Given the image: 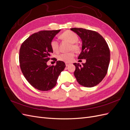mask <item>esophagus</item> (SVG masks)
Wrapping results in <instances>:
<instances>
[{
	"instance_id": "obj_1",
	"label": "esophagus",
	"mask_w": 130,
	"mask_h": 130,
	"mask_svg": "<svg viewBox=\"0 0 130 130\" xmlns=\"http://www.w3.org/2000/svg\"><path fill=\"white\" fill-rule=\"evenodd\" d=\"M70 64H71V63H66V67H68Z\"/></svg>"
}]
</instances>
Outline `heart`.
<instances>
[{"label": "heart", "mask_w": 130, "mask_h": 130, "mask_svg": "<svg viewBox=\"0 0 130 130\" xmlns=\"http://www.w3.org/2000/svg\"><path fill=\"white\" fill-rule=\"evenodd\" d=\"M60 38L62 40L66 41L70 43L69 46L70 50H74V52H77L80 50V46L76 43L78 40L77 35L73 31L67 30L64 31L60 35ZM50 46L53 52L57 53L59 51V44L58 42L56 40H53L50 42ZM74 57V53L72 52L68 53L61 54L58 57V60L64 62L66 63H69L72 62Z\"/></svg>", "instance_id": "heart-1"}]
</instances>
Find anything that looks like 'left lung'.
Segmentation results:
<instances>
[{"label":"left lung","mask_w":130,"mask_h":130,"mask_svg":"<svg viewBox=\"0 0 130 130\" xmlns=\"http://www.w3.org/2000/svg\"><path fill=\"white\" fill-rule=\"evenodd\" d=\"M70 30L80 37L82 42L81 53L78 59H86L81 66L74 63V73L78 83L86 87H93L104 79L110 61V51L103 37L96 31L83 28Z\"/></svg>","instance_id":"8db88e82"}]
</instances>
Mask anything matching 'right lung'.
Here are the masks:
<instances>
[{
	"label": "right lung",
	"mask_w": 130,
	"mask_h": 130,
	"mask_svg": "<svg viewBox=\"0 0 130 130\" xmlns=\"http://www.w3.org/2000/svg\"><path fill=\"white\" fill-rule=\"evenodd\" d=\"M60 30L39 31L21 45L19 59L22 72L29 83L38 90L47 91L53 88L66 67L64 62L61 61H57L55 66L46 64L53 53L50 42Z\"/></svg>",
	"instance_id": "add662e5"
}]
</instances>
